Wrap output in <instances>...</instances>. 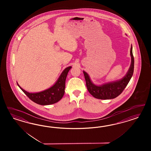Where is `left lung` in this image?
Listing matches in <instances>:
<instances>
[{
	"mask_svg": "<svg viewBox=\"0 0 151 151\" xmlns=\"http://www.w3.org/2000/svg\"><path fill=\"white\" fill-rule=\"evenodd\" d=\"M130 55L131 57V63L127 73L122 78L116 81L97 85L92 82L88 74L85 71H83L87 90L95 98L101 100L112 99L119 96L128 85L133 73L134 58L132 45L130 50Z\"/></svg>",
	"mask_w": 151,
	"mask_h": 151,
	"instance_id": "obj_1",
	"label": "left lung"
}]
</instances>
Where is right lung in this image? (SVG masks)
Here are the masks:
<instances>
[{
    "label": "right lung",
    "instance_id": "right-lung-1",
    "mask_svg": "<svg viewBox=\"0 0 151 151\" xmlns=\"http://www.w3.org/2000/svg\"><path fill=\"white\" fill-rule=\"evenodd\" d=\"M72 67L69 66L64 69L59 78L51 87L42 91L29 92L23 89L17 84L24 93L33 102L40 105H49L59 101L64 96L65 88V81L69 70Z\"/></svg>",
    "mask_w": 151,
    "mask_h": 151
}]
</instances>
